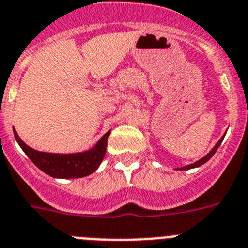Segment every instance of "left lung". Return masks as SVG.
<instances>
[{
	"label": "left lung",
	"mask_w": 248,
	"mask_h": 248,
	"mask_svg": "<svg viewBox=\"0 0 248 248\" xmlns=\"http://www.w3.org/2000/svg\"><path fill=\"white\" fill-rule=\"evenodd\" d=\"M226 133H227V132H226ZM226 133H225V134H223V135H222V137H221V139H219V140L217 141V143H216V145H215V147H213L212 149L209 150V153H207L206 155L203 156V158H201V159H200V160H197V162L192 163V164H188V166L181 167V168H175V169H177V170H188V169L197 168V167L202 166V164H204V163H206V162H208V160L211 159V158H212V156H213V154H215L216 152H217V149H218V147H219V145H221L222 140H223V138H225Z\"/></svg>",
	"instance_id": "8db88e82"
}]
</instances>
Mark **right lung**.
<instances>
[{"label": "right lung", "instance_id": "obj_1", "mask_svg": "<svg viewBox=\"0 0 248 248\" xmlns=\"http://www.w3.org/2000/svg\"><path fill=\"white\" fill-rule=\"evenodd\" d=\"M110 132L101 137L99 141L93 148L84 152L78 153H46L33 149L22 141L18 137L17 132L14 129L15 139L25 152L30 159L42 172L51 175L54 178L61 179H74L82 178L86 175H90L99 168L100 163L103 162L105 153H107L108 138Z\"/></svg>", "mask_w": 248, "mask_h": 248}]
</instances>
